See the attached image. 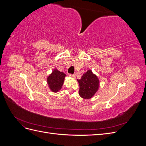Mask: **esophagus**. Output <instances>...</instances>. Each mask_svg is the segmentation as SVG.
Returning <instances> with one entry per match:
<instances>
[{
    "instance_id": "1",
    "label": "esophagus",
    "mask_w": 146,
    "mask_h": 146,
    "mask_svg": "<svg viewBox=\"0 0 146 146\" xmlns=\"http://www.w3.org/2000/svg\"><path fill=\"white\" fill-rule=\"evenodd\" d=\"M76 74H69V77H73V78H74L75 77H76Z\"/></svg>"
}]
</instances>
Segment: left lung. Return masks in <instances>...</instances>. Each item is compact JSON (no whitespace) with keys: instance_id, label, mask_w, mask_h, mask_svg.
Returning <instances> with one entry per match:
<instances>
[{"instance_id":"obj_1","label":"left lung","mask_w":146,"mask_h":146,"mask_svg":"<svg viewBox=\"0 0 146 146\" xmlns=\"http://www.w3.org/2000/svg\"><path fill=\"white\" fill-rule=\"evenodd\" d=\"M77 81L80 86L78 94L83 99L91 98L98 90L99 79L91 70H88L83 75L80 80Z\"/></svg>"}]
</instances>
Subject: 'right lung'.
<instances>
[{
	"label": "right lung",
	"mask_w": 146,
	"mask_h": 146,
	"mask_svg": "<svg viewBox=\"0 0 146 146\" xmlns=\"http://www.w3.org/2000/svg\"><path fill=\"white\" fill-rule=\"evenodd\" d=\"M66 74L63 72L55 69L47 77V83L50 89L53 92H58L63 85Z\"/></svg>",
	"instance_id": "right-lung-1"
}]
</instances>
